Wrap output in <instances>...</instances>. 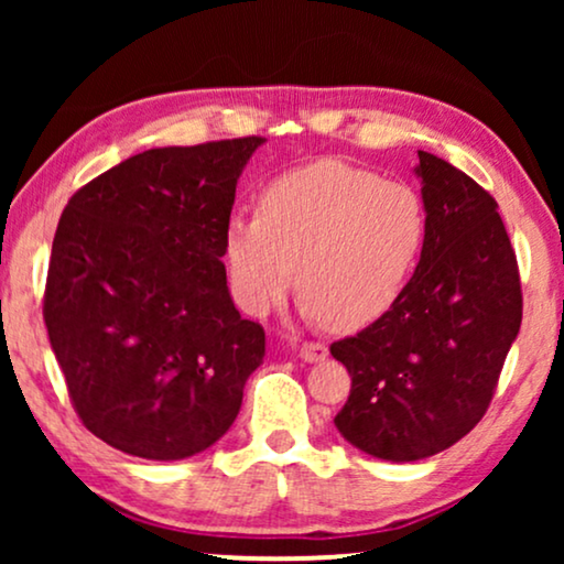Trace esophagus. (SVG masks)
<instances>
[{
	"label": "esophagus",
	"instance_id": "34e87169",
	"mask_svg": "<svg viewBox=\"0 0 564 564\" xmlns=\"http://www.w3.org/2000/svg\"><path fill=\"white\" fill-rule=\"evenodd\" d=\"M300 357H303L305 361H323L328 357V346L323 341H305L303 346H300Z\"/></svg>",
	"mask_w": 564,
	"mask_h": 564
}]
</instances>
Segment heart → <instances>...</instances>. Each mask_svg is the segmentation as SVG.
I'll use <instances>...</instances> for the list:
<instances>
[{
  "label": "heart",
  "instance_id": "heart-1",
  "mask_svg": "<svg viewBox=\"0 0 564 564\" xmlns=\"http://www.w3.org/2000/svg\"><path fill=\"white\" fill-rule=\"evenodd\" d=\"M426 238L429 213L411 184L321 159L274 176L257 215H230V290L241 311L267 315L297 274L307 315L359 330L403 295Z\"/></svg>",
  "mask_w": 564,
  "mask_h": 564
}]
</instances>
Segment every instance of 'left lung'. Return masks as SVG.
<instances>
[{
  "label": "left lung",
  "mask_w": 564,
  "mask_h": 564,
  "mask_svg": "<svg viewBox=\"0 0 564 564\" xmlns=\"http://www.w3.org/2000/svg\"><path fill=\"white\" fill-rule=\"evenodd\" d=\"M419 159L429 213L419 267L388 313L330 344L351 375L336 429L390 462L449 449L480 423L523 313L496 199L449 161L426 151Z\"/></svg>",
  "instance_id": "obj_1"
}]
</instances>
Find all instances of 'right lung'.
<instances>
[{
	"label": "right lung",
	"instance_id": "right-lung-1",
	"mask_svg": "<svg viewBox=\"0 0 564 564\" xmlns=\"http://www.w3.org/2000/svg\"><path fill=\"white\" fill-rule=\"evenodd\" d=\"M264 138L151 149L74 192L43 321L76 415L143 459L207 449L241 411L264 328L226 284L236 182Z\"/></svg>",
	"mask_w": 564,
	"mask_h": 564
}]
</instances>
